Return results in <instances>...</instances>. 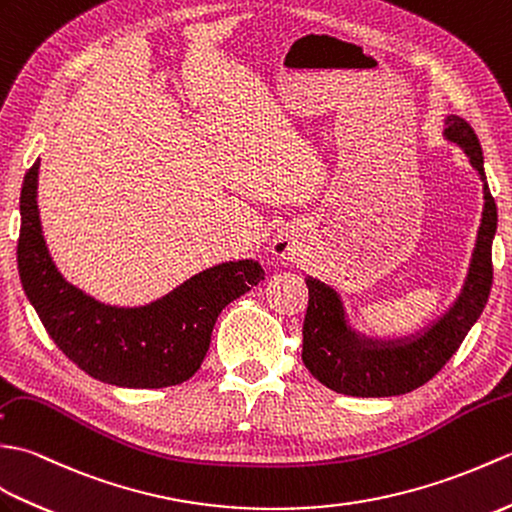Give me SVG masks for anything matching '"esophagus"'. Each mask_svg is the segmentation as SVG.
Wrapping results in <instances>:
<instances>
[{
    "label": "esophagus",
    "instance_id": "34e87169",
    "mask_svg": "<svg viewBox=\"0 0 512 512\" xmlns=\"http://www.w3.org/2000/svg\"><path fill=\"white\" fill-rule=\"evenodd\" d=\"M271 252H274V256L278 258H289L295 254V243L289 236H276L274 245H271Z\"/></svg>",
    "mask_w": 512,
    "mask_h": 512
}]
</instances>
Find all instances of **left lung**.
<instances>
[{"instance_id": "left-lung-1", "label": "left lung", "mask_w": 512, "mask_h": 512, "mask_svg": "<svg viewBox=\"0 0 512 512\" xmlns=\"http://www.w3.org/2000/svg\"><path fill=\"white\" fill-rule=\"evenodd\" d=\"M445 124V138L467 153L484 181V212L467 280L458 300L434 326L420 335L383 342L352 331L339 295L324 282L306 278L309 306L302 326V361L317 381L339 394L399 396L420 388L453 357L486 306L493 285L497 206L486 184L478 135L458 116H447Z\"/></svg>"}]
</instances>
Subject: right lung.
Instances as JSON below:
<instances>
[{
  "label": "right lung",
  "instance_id": "1",
  "mask_svg": "<svg viewBox=\"0 0 512 512\" xmlns=\"http://www.w3.org/2000/svg\"><path fill=\"white\" fill-rule=\"evenodd\" d=\"M39 160L21 186L17 267L45 331L89 377L120 388H168L201 368L219 313L241 298L265 271L256 260L210 267L138 309L94 300L70 285L52 263L37 206Z\"/></svg>",
  "mask_w": 512,
  "mask_h": 512
}]
</instances>
